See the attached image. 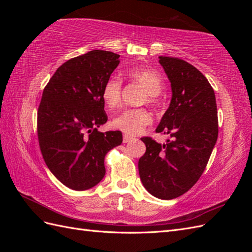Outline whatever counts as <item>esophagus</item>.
<instances>
[{
    "instance_id": "obj_1",
    "label": "esophagus",
    "mask_w": 252,
    "mask_h": 252,
    "mask_svg": "<svg viewBox=\"0 0 252 252\" xmlns=\"http://www.w3.org/2000/svg\"><path fill=\"white\" fill-rule=\"evenodd\" d=\"M131 140H132V136L128 135V134H124L123 135V142L124 143H128V142H130Z\"/></svg>"
}]
</instances>
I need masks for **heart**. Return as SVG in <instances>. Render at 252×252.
Here are the masks:
<instances>
[{"mask_svg": "<svg viewBox=\"0 0 252 252\" xmlns=\"http://www.w3.org/2000/svg\"><path fill=\"white\" fill-rule=\"evenodd\" d=\"M128 77L146 90L143 102L157 103V95L163 88L161 74L149 68H134L127 71ZM102 98L109 108H117L122 100V81L118 77H110L102 89ZM151 123L150 113L144 108H128L112 119L111 125L129 135L139 134Z\"/></svg>", "mask_w": 252, "mask_h": 252, "instance_id": "heart-1", "label": "heart"}]
</instances>
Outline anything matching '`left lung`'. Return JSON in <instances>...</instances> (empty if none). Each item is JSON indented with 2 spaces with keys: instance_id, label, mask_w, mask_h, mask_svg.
I'll return each mask as SVG.
<instances>
[{
  "instance_id": "left-lung-1",
  "label": "left lung",
  "mask_w": 252,
  "mask_h": 252,
  "mask_svg": "<svg viewBox=\"0 0 252 252\" xmlns=\"http://www.w3.org/2000/svg\"><path fill=\"white\" fill-rule=\"evenodd\" d=\"M158 59L172 96L156 132L171 139L164 144L141 139L146 152L139 159V173L150 194L172 200L187 192L204 172L218 140V109L215 91L201 71L178 58Z\"/></svg>"
}]
</instances>
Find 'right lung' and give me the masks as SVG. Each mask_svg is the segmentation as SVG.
<instances>
[{
	"instance_id": "1",
	"label": "right lung",
	"mask_w": 252,
	"mask_h": 252,
	"mask_svg": "<svg viewBox=\"0 0 252 252\" xmlns=\"http://www.w3.org/2000/svg\"><path fill=\"white\" fill-rule=\"evenodd\" d=\"M120 56L91 50L61 65L44 88L37 110V138L51 173L73 190L98 184L105 156L123 142L121 131H97L107 122L102 89Z\"/></svg>"
}]
</instances>
